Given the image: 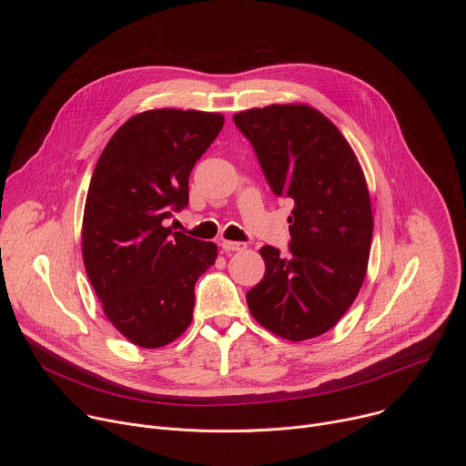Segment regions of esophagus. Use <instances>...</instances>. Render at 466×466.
<instances>
[{
  "label": "esophagus",
  "instance_id": "1",
  "mask_svg": "<svg viewBox=\"0 0 466 466\" xmlns=\"http://www.w3.org/2000/svg\"><path fill=\"white\" fill-rule=\"evenodd\" d=\"M221 247H223V250L225 252H238V250H243V248H247V243H243V241H223L221 243Z\"/></svg>",
  "mask_w": 466,
  "mask_h": 466
}]
</instances>
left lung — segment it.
Here are the masks:
<instances>
[{
  "instance_id": "1",
  "label": "left lung",
  "mask_w": 466,
  "mask_h": 466,
  "mask_svg": "<svg viewBox=\"0 0 466 466\" xmlns=\"http://www.w3.org/2000/svg\"><path fill=\"white\" fill-rule=\"evenodd\" d=\"M279 197L295 203L289 252L263 245L265 275L247 293L252 317L273 334L317 338L350 308L365 280L372 210L361 166L326 116L271 105L234 116Z\"/></svg>"
}]
</instances>
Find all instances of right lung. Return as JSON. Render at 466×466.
I'll return each instance as SVG.
<instances>
[{
	"instance_id": "obj_1",
	"label": "right lung",
	"mask_w": 466,
	"mask_h": 466,
	"mask_svg": "<svg viewBox=\"0 0 466 466\" xmlns=\"http://www.w3.org/2000/svg\"><path fill=\"white\" fill-rule=\"evenodd\" d=\"M216 112L158 108L125 121L86 195L83 259L106 319L138 347L160 349L189 326L195 282L218 247L164 221L187 207V178L223 128Z\"/></svg>"
}]
</instances>
